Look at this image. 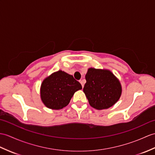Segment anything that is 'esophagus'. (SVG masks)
<instances>
[{"label":"esophagus","instance_id":"esophagus-1","mask_svg":"<svg viewBox=\"0 0 155 155\" xmlns=\"http://www.w3.org/2000/svg\"><path fill=\"white\" fill-rule=\"evenodd\" d=\"M80 82H81V85H82V87L83 88V87H84V81L83 80H81V81H80Z\"/></svg>","mask_w":155,"mask_h":155}]
</instances>
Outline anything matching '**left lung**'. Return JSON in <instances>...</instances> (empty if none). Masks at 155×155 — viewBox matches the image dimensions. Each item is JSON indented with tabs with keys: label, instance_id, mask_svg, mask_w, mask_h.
<instances>
[{
	"label": "left lung",
	"instance_id": "8db88e82",
	"mask_svg": "<svg viewBox=\"0 0 155 155\" xmlns=\"http://www.w3.org/2000/svg\"><path fill=\"white\" fill-rule=\"evenodd\" d=\"M83 92L94 108L107 109L116 104L121 95L119 79L110 70L89 68L86 74Z\"/></svg>",
	"mask_w": 155,
	"mask_h": 155
}]
</instances>
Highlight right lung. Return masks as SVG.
<instances>
[{"instance_id": "add662e5", "label": "right lung", "mask_w": 155, "mask_h": 155, "mask_svg": "<svg viewBox=\"0 0 155 155\" xmlns=\"http://www.w3.org/2000/svg\"><path fill=\"white\" fill-rule=\"evenodd\" d=\"M82 89L73 75L59 70L46 77L41 84L40 97L44 105L51 110L67 106L74 92Z\"/></svg>"}]
</instances>
